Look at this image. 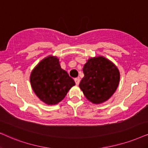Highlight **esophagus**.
<instances>
[{
	"label": "esophagus",
	"mask_w": 148,
	"mask_h": 148,
	"mask_svg": "<svg viewBox=\"0 0 148 148\" xmlns=\"http://www.w3.org/2000/svg\"><path fill=\"white\" fill-rule=\"evenodd\" d=\"M74 81H75L76 85H79V83H80V78L79 77L76 78L75 79H74Z\"/></svg>",
	"instance_id": "34e87169"
}]
</instances>
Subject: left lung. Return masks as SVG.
Masks as SVG:
<instances>
[{
	"mask_svg": "<svg viewBox=\"0 0 148 148\" xmlns=\"http://www.w3.org/2000/svg\"><path fill=\"white\" fill-rule=\"evenodd\" d=\"M83 70L85 76L79 87L88 100L101 104L113 96L118 87L120 74L111 61L102 56L91 58Z\"/></svg>",
	"mask_w": 148,
	"mask_h": 148,
	"instance_id": "obj_1",
	"label": "left lung"
}]
</instances>
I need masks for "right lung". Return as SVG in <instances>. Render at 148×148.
I'll return each mask as SVG.
<instances>
[{"mask_svg":"<svg viewBox=\"0 0 148 148\" xmlns=\"http://www.w3.org/2000/svg\"><path fill=\"white\" fill-rule=\"evenodd\" d=\"M32 89L44 103L52 105L61 102L75 82L61 68L56 57L45 58L33 69L30 76Z\"/></svg>","mask_w":148,"mask_h":148,"instance_id":"obj_1","label":"right lung"}]
</instances>
